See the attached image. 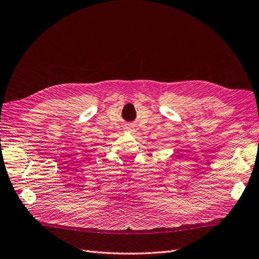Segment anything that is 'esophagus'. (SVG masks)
I'll list each match as a JSON object with an SVG mask.
<instances>
[{"mask_svg": "<svg viewBox=\"0 0 259 259\" xmlns=\"http://www.w3.org/2000/svg\"><path fill=\"white\" fill-rule=\"evenodd\" d=\"M126 131H130V132H134V131H135V130H134V128H133V127H132V126H128V127H127V128H126Z\"/></svg>", "mask_w": 259, "mask_h": 259, "instance_id": "obj_1", "label": "esophagus"}]
</instances>
